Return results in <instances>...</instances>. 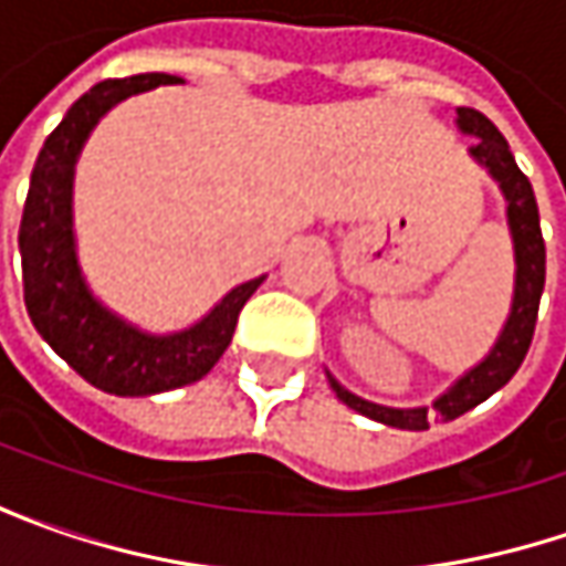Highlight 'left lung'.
Instances as JSON below:
<instances>
[{"label":"left lung","instance_id":"8db88e82","mask_svg":"<svg viewBox=\"0 0 566 566\" xmlns=\"http://www.w3.org/2000/svg\"><path fill=\"white\" fill-rule=\"evenodd\" d=\"M457 128L469 138H475L469 144V157L497 182L504 205H507V229H511L513 264H516L511 312H507V321L489 349V356L463 371L441 397H434L431 409L428 406H384V402L365 400V397H356L353 390H346L327 371L334 394L349 409L361 412L365 419L402 428V431H424L428 412H438L444 422L460 419L463 412L489 400L494 390H501L530 353L535 317H538V298L545 290V242H542V227H538V205H535L530 179L520 172V166L513 160L511 144L504 142V135L494 128V122L485 119L475 109H457Z\"/></svg>","mask_w":566,"mask_h":566}]
</instances>
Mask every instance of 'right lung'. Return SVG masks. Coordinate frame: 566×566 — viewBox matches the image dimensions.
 I'll list each match as a JSON object with an SVG mask.
<instances>
[{
    "instance_id": "obj_1",
    "label": "right lung",
    "mask_w": 566,
    "mask_h": 566,
    "mask_svg": "<svg viewBox=\"0 0 566 566\" xmlns=\"http://www.w3.org/2000/svg\"><path fill=\"white\" fill-rule=\"evenodd\" d=\"M160 84H176V77L99 81L72 103L33 164L18 232L24 302L36 334L87 384L116 397H154L205 378L227 353L242 305L264 283V276H254L232 286L191 327L150 334L103 305L81 271L75 239L77 157L113 106Z\"/></svg>"
}]
</instances>
